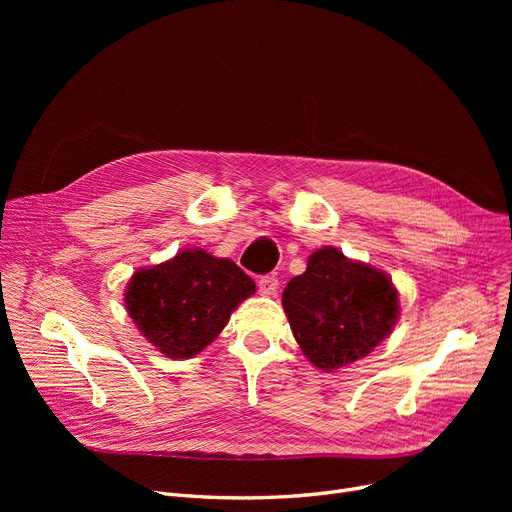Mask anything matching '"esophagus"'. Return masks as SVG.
I'll return each instance as SVG.
<instances>
[{
    "label": "esophagus",
    "instance_id": "esophagus-1",
    "mask_svg": "<svg viewBox=\"0 0 512 512\" xmlns=\"http://www.w3.org/2000/svg\"><path fill=\"white\" fill-rule=\"evenodd\" d=\"M259 292L261 294H276L278 290V278L276 276H263L259 278Z\"/></svg>",
    "mask_w": 512,
    "mask_h": 512
}]
</instances>
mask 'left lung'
<instances>
[{
    "mask_svg": "<svg viewBox=\"0 0 512 512\" xmlns=\"http://www.w3.org/2000/svg\"><path fill=\"white\" fill-rule=\"evenodd\" d=\"M282 305L301 351L324 371L367 357L398 319L392 280L334 247L309 257L305 274L284 288Z\"/></svg>",
    "mask_w": 512,
    "mask_h": 512,
    "instance_id": "obj_1",
    "label": "left lung"
}]
</instances>
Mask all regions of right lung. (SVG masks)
I'll list each match as a JSON object with an SVG mask.
<instances>
[{
    "label": "right lung",
    "instance_id": "add662e5",
    "mask_svg": "<svg viewBox=\"0 0 512 512\" xmlns=\"http://www.w3.org/2000/svg\"><path fill=\"white\" fill-rule=\"evenodd\" d=\"M253 292L255 282L234 261L186 249L134 274L124 305L161 355L188 359L213 342L230 313Z\"/></svg>",
    "mask_w": 512,
    "mask_h": 512
}]
</instances>
